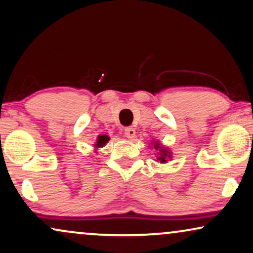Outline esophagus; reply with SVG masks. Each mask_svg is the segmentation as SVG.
<instances>
[{
  "mask_svg": "<svg viewBox=\"0 0 253 253\" xmlns=\"http://www.w3.org/2000/svg\"><path fill=\"white\" fill-rule=\"evenodd\" d=\"M124 135H126V138L133 139V138H135V137H136L135 129H133V127H131V126L126 127V129H124Z\"/></svg>",
  "mask_w": 253,
  "mask_h": 253,
  "instance_id": "34e87169",
  "label": "esophagus"
}]
</instances>
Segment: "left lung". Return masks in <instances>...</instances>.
Listing matches in <instances>:
<instances>
[{
  "instance_id": "8db88e82",
  "label": "left lung",
  "mask_w": 253,
  "mask_h": 253,
  "mask_svg": "<svg viewBox=\"0 0 253 253\" xmlns=\"http://www.w3.org/2000/svg\"><path fill=\"white\" fill-rule=\"evenodd\" d=\"M154 149L157 150V161H160L161 163H167V161L171 158V152L169 151V149L161 145L160 142L154 143Z\"/></svg>"
}]
</instances>
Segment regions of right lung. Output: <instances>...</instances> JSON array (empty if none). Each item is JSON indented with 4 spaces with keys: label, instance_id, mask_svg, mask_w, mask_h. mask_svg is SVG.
<instances>
[{
    "label": "right lung",
    "instance_id": "add662e5",
    "mask_svg": "<svg viewBox=\"0 0 253 253\" xmlns=\"http://www.w3.org/2000/svg\"><path fill=\"white\" fill-rule=\"evenodd\" d=\"M108 141H109V137L107 135H99L95 146L96 148H102V146H104L105 144H107Z\"/></svg>",
    "mask_w": 253,
    "mask_h": 253
}]
</instances>
